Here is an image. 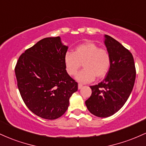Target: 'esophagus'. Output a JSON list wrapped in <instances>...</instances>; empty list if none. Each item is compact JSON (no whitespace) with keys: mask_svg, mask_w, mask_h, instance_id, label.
<instances>
[{"mask_svg":"<svg viewBox=\"0 0 146 146\" xmlns=\"http://www.w3.org/2000/svg\"><path fill=\"white\" fill-rule=\"evenodd\" d=\"M82 86H83V84H80V83L78 84V88H79V89H81V88H82Z\"/></svg>","mask_w":146,"mask_h":146,"instance_id":"esophagus-1","label":"esophagus"}]
</instances>
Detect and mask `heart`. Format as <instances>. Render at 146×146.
Wrapping results in <instances>:
<instances>
[{
  "instance_id": "b5f03b06",
  "label": "heart",
  "mask_w": 146,
  "mask_h": 146,
  "mask_svg": "<svg viewBox=\"0 0 146 146\" xmlns=\"http://www.w3.org/2000/svg\"><path fill=\"white\" fill-rule=\"evenodd\" d=\"M64 62L66 72L71 76L76 75L83 63L84 68L79 72L76 79L86 83L93 81L95 77L102 78L106 75L111 65V57L106 49L88 42L77 46L73 53L66 52Z\"/></svg>"
}]
</instances>
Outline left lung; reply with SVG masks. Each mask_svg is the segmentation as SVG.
Wrapping results in <instances>:
<instances>
[{"label":"left lung","instance_id":"1","mask_svg":"<svg viewBox=\"0 0 146 146\" xmlns=\"http://www.w3.org/2000/svg\"><path fill=\"white\" fill-rule=\"evenodd\" d=\"M111 65L104 80L90 86L92 94L85 102L90 113L99 117L113 115L122 108L131 93L136 68L132 53L118 41L105 35Z\"/></svg>","mask_w":146,"mask_h":146}]
</instances>
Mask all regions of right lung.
I'll list each match as a JSON object with an SVG mask.
<instances>
[{"mask_svg": "<svg viewBox=\"0 0 146 146\" xmlns=\"http://www.w3.org/2000/svg\"><path fill=\"white\" fill-rule=\"evenodd\" d=\"M68 46L60 38L41 40L19 57L15 67L18 90L27 108L37 116L56 119L64 114L78 82L66 71Z\"/></svg>", "mask_w": 146, "mask_h": 146, "instance_id": "right-lung-1", "label": "right lung"}]
</instances>
